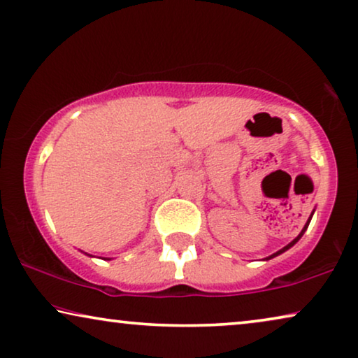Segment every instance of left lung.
Returning <instances> with one entry per match:
<instances>
[{
  "instance_id": "1",
  "label": "left lung",
  "mask_w": 358,
  "mask_h": 358,
  "mask_svg": "<svg viewBox=\"0 0 358 358\" xmlns=\"http://www.w3.org/2000/svg\"><path fill=\"white\" fill-rule=\"evenodd\" d=\"M313 214H315V209H313V213H311V215H310V217H308V220H306L305 227H303V229H301V231H300V234H299V236H295V238H294V240H292L289 245H287V246H284V248H282V250H279V251H275V253H273V255H271V256H268V258H264V259H266V261H268V259H273V258H275V256H279V255H282V253H284V251H287V250H289V248H292V246H294V245L296 243V241H299V240L301 238V235H303V234H305V231H306V229H308V225H310V220H311V217H313Z\"/></svg>"
}]
</instances>
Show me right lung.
<instances>
[{"instance_id": "add662e5", "label": "right lung", "mask_w": 358, "mask_h": 358, "mask_svg": "<svg viewBox=\"0 0 358 358\" xmlns=\"http://www.w3.org/2000/svg\"><path fill=\"white\" fill-rule=\"evenodd\" d=\"M85 255H87V253H85ZM90 256V255H89ZM105 259H112V258H105Z\"/></svg>"}]
</instances>
